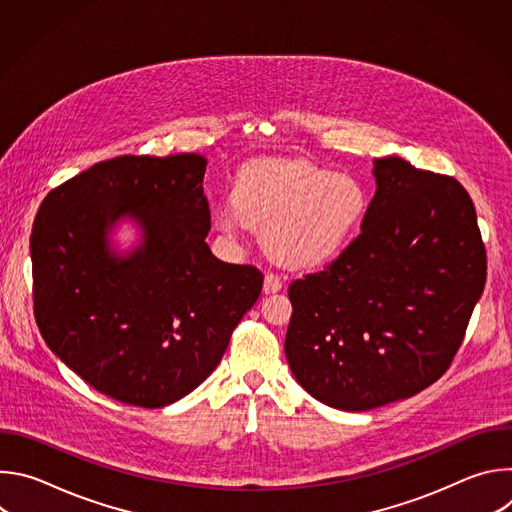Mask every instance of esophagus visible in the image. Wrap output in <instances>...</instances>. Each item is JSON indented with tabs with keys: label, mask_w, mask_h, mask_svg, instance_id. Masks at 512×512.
I'll return each mask as SVG.
<instances>
[{
	"label": "esophagus",
	"mask_w": 512,
	"mask_h": 512,
	"mask_svg": "<svg viewBox=\"0 0 512 512\" xmlns=\"http://www.w3.org/2000/svg\"><path fill=\"white\" fill-rule=\"evenodd\" d=\"M283 285L281 277L275 275V273H265V279H263V291L265 294H275V291H279Z\"/></svg>",
	"instance_id": "1"
}]
</instances>
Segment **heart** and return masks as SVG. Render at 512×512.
Here are the masks:
<instances>
[{"instance_id":"b5f03b06","label":"heart","mask_w":512,"mask_h":512,"mask_svg":"<svg viewBox=\"0 0 512 512\" xmlns=\"http://www.w3.org/2000/svg\"><path fill=\"white\" fill-rule=\"evenodd\" d=\"M369 200V188L352 174H330L308 162L267 160L241 172L235 202L214 212V227L235 241L253 223L263 229V247L273 261L316 269L354 239Z\"/></svg>"}]
</instances>
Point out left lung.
I'll use <instances>...</instances> for the list:
<instances>
[{
  "label": "left lung",
  "mask_w": 512,
  "mask_h": 512,
  "mask_svg": "<svg viewBox=\"0 0 512 512\" xmlns=\"http://www.w3.org/2000/svg\"><path fill=\"white\" fill-rule=\"evenodd\" d=\"M360 233L322 271L289 283L285 356L320 403L367 411L440 379L486 283L476 208L452 176L375 160Z\"/></svg>",
  "instance_id": "1"
}]
</instances>
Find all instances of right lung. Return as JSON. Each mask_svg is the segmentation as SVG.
<instances>
[{
	"label": "right lung",
	"mask_w": 512,
	"mask_h": 512,
	"mask_svg": "<svg viewBox=\"0 0 512 512\" xmlns=\"http://www.w3.org/2000/svg\"><path fill=\"white\" fill-rule=\"evenodd\" d=\"M206 160L119 156L52 188L32 229L34 318L50 350L99 393L156 409L194 391L257 302L263 273L216 259ZM129 213L144 243L115 258L104 235Z\"/></svg>",
	"instance_id": "right-lung-1"
}]
</instances>
